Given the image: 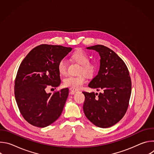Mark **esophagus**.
I'll list each match as a JSON object with an SVG mask.
<instances>
[{
	"label": "esophagus",
	"instance_id": "esophagus-1",
	"mask_svg": "<svg viewBox=\"0 0 154 154\" xmlns=\"http://www.w3.org/2000/svg\"><path fill=\"white\" fill-rule=\"evenodd\" d=\"M69 91L71 92V94H74V93H78L79 91L77 90H75V89H72V88H70L69 89Z\"/></svg>",
	"mask_w": 154,
	"mask_h": 154
}]
</instances>
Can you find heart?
Segmentation results:
<instances>
[{
    "label": "heart",
    "mask_w": 154,
    "mask_h": 154,
    "mask_svg": "<svg viewBox=\"0 0 154 154\" xmlns=\"http://www.w3.org/2000/svg\"><path fill=\"white\" fill-rule=\"evenodd\" d=\"M72 58L82 65L80 71V73L83 72L89 77L94 75L96 72V66L93 63L90 61V58L85 51L82 49L77 50L72 54ZM57 69L60 74H65L66 73L67 63L64 58H61L59 60L57 64ZM86 81V78L84 74H81L78 76L69 75L64 78L63 83L66 87L78 90L81 88L82 86L85 83Z\"/></svg>",
    "instance_id": "b5f03b06"
}]
</instances>
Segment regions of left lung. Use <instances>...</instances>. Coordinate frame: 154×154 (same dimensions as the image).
Returning a JSON list of instances; mask_svg holds the SVG:
<instances>
[{"label": "left lung", "instance_id": "obj_1", "mask_svg": "<svg viewBox=\"0 0 154 154\" xmlns=\"http://www.w3.org/2000/svg\"><path fill=\"white\" fill-rule=\"evenodd\" d=\"M100 55L97 75L88 84L97 93L82 92L85 97L83 109L86 117L101 128L112 127L124 116L131 95V83L124 61L112 49L103 45L86 48Z\"/></svg>", "mask_w": 154, "mask_h": 154}]
</instances>
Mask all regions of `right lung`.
Returning a JSON list of instances; mask_svg holds the SVG:
<instances>
[{
    "instance_id": "right-lung-1",
    "label": "right lung",
    "mask_w": 154,
    "mask_h": 154,
    "mask_svg": "<svg viewBox=\"0 0 154 154\" xmlns=\"http://www.w3.org/2000/svg\"><path fill=\"white\" fill-rule=\"evenodd\" d=\"M72 48L41 45L33 48L20 63L14 84V96L19 111L32 125L45 127L61 115L69 94L68 88L47 93L48 87L61 83L57 64Z\"/></svg>"
}]
</instances>
